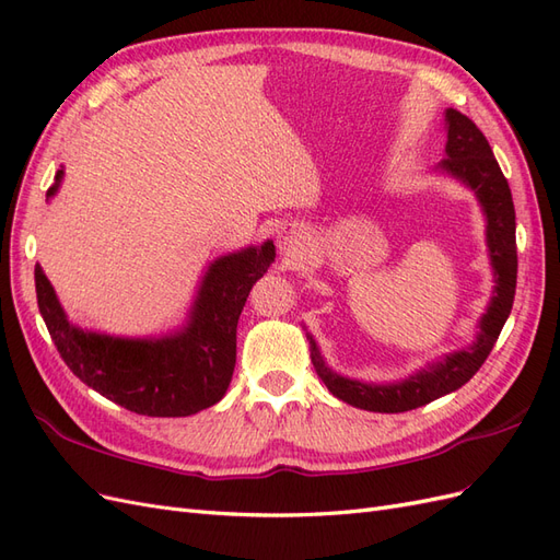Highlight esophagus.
<instances>
[{
    "label": "esophagus",
    "mask_w": 560,
    "mask_h": 560,
    "mask_svg": "<svg viewBox=\"0 0 560 560\" xmlns=\"http://www.w3.org/2000/svg\"><path fill=\"white\" fill-rule=\"evenodd\" d=\"M278 247H280V252L284 254V257H292V259H296L299 254L303 252L301 231H299L296 226H287V229H282V233H280V241H278Z\"/></svg>",
    "instance_id": "34e87169"
}]
</instances>
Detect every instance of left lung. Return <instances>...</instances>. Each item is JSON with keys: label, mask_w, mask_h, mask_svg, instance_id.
Segmentation results:
<instances>
[{"label": "left lung", "mask_w": 560, "mask_h": 560, "mask_svg": "<svg viewBox=\"0 0 560 560\" xmlns=\"http://www.w3.org/2000/svg\"><path fill=\"white\" fill-rule=\"evenodd\" d=\"M448 142H446V159L439 163L442 171L460 177L469 184L474 194L479 196L481 206L488 217V247L490 259H493L498 287L495 296L490 301L488 313L481 317V331L477 343L469 350H460L451 354L444 362H439L420 374L411 376L399 385H366L358 381H348L336 376L322 362L319 352L311 338V362L317 371V376L329 387V393L346 404L358 406L364 411L378 413H401L425 406L439 397H444L453 389L463 387L486 362L493 350L498 336L504 327L506 317L512 313V303L516 294V214L510 184L502 175L500 165L493 156L486 135L477 128V124L465 114L448 109Z\"/></svg>", "instance_id": "8db88e82"}]
</instances>
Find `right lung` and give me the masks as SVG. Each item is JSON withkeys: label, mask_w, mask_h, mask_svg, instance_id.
Returning a JSON list of instances; mask_svg holds the SVG:
<instances>
[{"label": "right lung", "mask_w": 560, "mask_h": 560, "mask_svg": "<svg viewBox=\"0 0 560 560\" xmlns=\"http://www.w3.org/2000/svg\"><path fill=\"white\" fill-rule=\"evenodd\" d=\"M60 177L62 171L56 179ZM56 186L48 196L56 194ZM273 259L276 247L266 243L261 249L249 247L214 261L189 327L163 341H128L72 327L39 266L37 303L62 362L95 393L140 416H194L224 397L235 366L238 317L254 282Z\"/></svg>", "instance_id": "add662e5"}]
</instances>
